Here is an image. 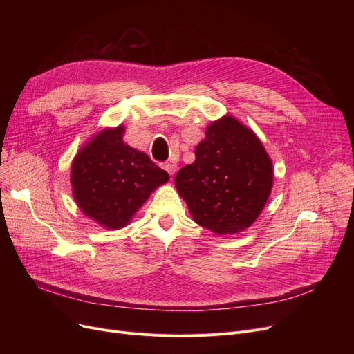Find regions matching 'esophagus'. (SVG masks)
Instances as JSON below:
<instances>
[{
	"mask_svg": "<svg viewBox=\"0 0 354 354\" xmlns=\"http://www.w3.org/2000/svg\"><path fill=\"white\" fill-rule=\"evenodd\" d=\"M163 169L169 174L171 176L176 172V165L172 163V162H167V163H163Z\"/></svg>",
	"mask_w": 354,
	"mask_h": 354,
	"instance_id": "obj_1",
	"label": "esophagus"
}]
</instances>
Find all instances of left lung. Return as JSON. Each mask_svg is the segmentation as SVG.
<instances>
[{
    "mask_svg": "<svg viewBox=\"0 0 354 354\" xmlns=\"http://www.w3.org/2000/svg\"><path fill=\"white\" fill-rule=\"evenodd\" d=\"M272 183V160L263 142L231 115L207 126L195 147V162L175 176L192 219L216 235L250 228L263 212Z\"/></svg>",
    "mask_w": 354,
    "mask_h": 354,
    "instance_id": "obj_1",
    "label": "left lung"
}]
</instances>
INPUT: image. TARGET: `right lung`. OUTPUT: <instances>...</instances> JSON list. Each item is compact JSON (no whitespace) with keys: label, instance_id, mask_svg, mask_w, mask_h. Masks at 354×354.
Listing matches in <instances>:
<instances>
[{"label":"right lung","instance_id":"add662e5","mask_svg":"<svg viewBox=\"0 0 354 354\" xmlns=\"http://www.w3.org/2000/svg\"><path fill=\"white\" fill-rule=\"evenodd\" d=\"M124 126L104 127L73 158L70 183L79 209L106 230L124 228L151 194L169 180L145 152L123 140Z\"/></svg>","mask_w":354,"mask_h":354}]
</instances>
